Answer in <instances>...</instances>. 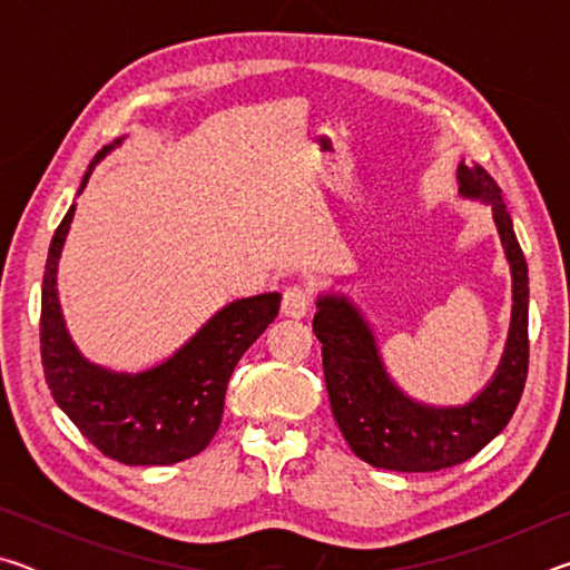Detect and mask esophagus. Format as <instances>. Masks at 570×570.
<instances>
[{
  "instance_id": "34e87169",
  "label": "esophagus",
  "mask_w": 570,
  "mask_h": 570,
  "mask_svg": "<svg viewBox=\"0 0 570 570\" xmlns=\"http://www.w3.org/2000/svg\"><path fill=\"white\" fill-rule=\"evenodd\" d=\"M312 308V294L304 286H288L282 298V314L292 316V320H302Z\"/></svg>"
}]
</instances>
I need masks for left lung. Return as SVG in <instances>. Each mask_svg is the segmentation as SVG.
Listing matches in <instances>:
<instances>
[{
	"label": "left lung",
	"mask_w": 570,
	"mask_h": 570,
	"mask_svg": "<svg viewBox=\"0 0 570 570\" xmlns=\"http://www.w3.org/2000/svg\"><path fill=\"white\" fill-rule=\"evenodd\" d=\"M460 196L493 208L513 274V316L493 380L478 397L455 407H432L404 394L384 370L377 340L350 298H316L314 334L322 342L326 392L334 420L356 458L382 470H445L488 445L513 417L528 377V264L515 238L503 193L480 166H458Z\"/></svg>",
	"instance_id": "left-lung-1"
}]
</instances>
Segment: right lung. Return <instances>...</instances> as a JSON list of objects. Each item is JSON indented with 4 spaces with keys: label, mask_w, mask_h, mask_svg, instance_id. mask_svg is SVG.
I'll return each mask as SVG.
<instances>
[{
    "label": "right lung",
    "mask_w": 570,
    "mask_h": 570,
    "mask_svg": "<svg viewBox=\"0 0 570 570\" xmlns=\"http://www.w3.org/2000/svg\"><path fill=\"white\" fill-rule=\"evenodd\" d=\"M120 142L122 138L95 156L77 193ZM72 216L75 204L55 230L42 278L40 346L55 402L102 455L125 465H173L198 455L218 432L234 366L276 320L282 294L226 304L176 354L146 372L105 370L72 344L57 298V264Z\"/></svg>",
    "instance_id": "obj_1"
}]
</instances>
